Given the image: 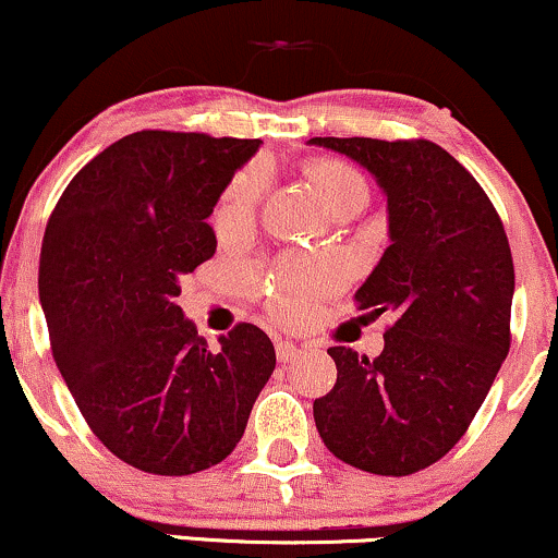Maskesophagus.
Listing matches in <instances>:
<instances>
[{
    "instance_id": "1",
    "label": "esophagus",
    "mask_w": 558,
    "mask_h": 558,
    "mask_svg": "<svg viewBox=\"0 0 558 558\" xmlns=\"http://www.w3.org/2000/svg\"><path fill=\"white\" fill-rule=\"evenodd\" d=\"M301 348L291 340H280L278 344H275V355H278L280 363H293L295 357H301Z\"/></svg>"
}]
</instances>
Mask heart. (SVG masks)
Returning a JSON list of instances; mask_svg holds the SVG:
<instances>
[{"label": "heart", "instance_id": "1", "mask_svg": "<svg viewBox=\"0 0 558 558\" xmlns=\"http://www.w3.org/2000/svg\"><path fill=\"white\" fill-rule=\"evenodd\" d=\"M316 190L329 214L342 210H361L371 197L365 174L355 165L342 159H316L308 165ZM265 169L252 165L242 169L229 182L214 210V223L218 231H242L255 221L259 201L265 193ZM340 286V267L327 259L286 257L272 275V283L265 291L267 308L283 322L301 319L319 295Z\"/></svg>", "mask_w": 558, "mask_h": 558}]
</instances>
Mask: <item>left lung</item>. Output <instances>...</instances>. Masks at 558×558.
I'll return each mask as SVG.
<instances>
[{
    "instance_id": "8db88e82",
    "label": "left lung",
    "mask_w": 558,
    "mask_h": 558,
    "mask_svg": "<svg viewBox=\"0 0 558 558\" xmlns=\"http://www.w3.org/2000/svg\"><path fill=\"white\" fill-rule=\"evenodd\" d=\"M361 161L389 197L391 244L357 288L393 312L378 357L329 348L337 384L314 401L324 446L378 476L433 466L461 440L510 352L512 252L502 218L461 161L427 138H312Z\"/></svg>"
}]
</instances>
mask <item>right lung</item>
<instances>
[{
    "instance_id": "1",
    "label": "right lung",
    "mask_w": 558,
    "mask_h": 558,
    "mask_svg": "<svg viewBox=\"0 0 558 558\" xmlns=\"http://www.w3.org/2000/svg\"><path fill=\"white\" fill-rule=\"evenodd\" d=\"M257 149L259 138L136 131L87 161L48 218L38 291L53 361L92 433L146 474L221 463L275 371L255 324L210 350L178 306L180 280L216 252L206 218Z\"/></svg>"
}]
</instances>
